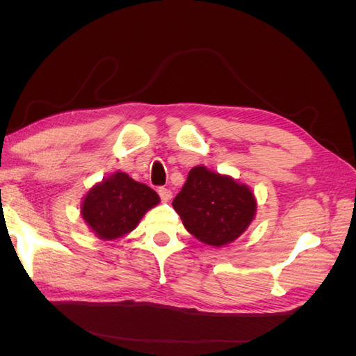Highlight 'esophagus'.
Masks as SVG:
<instances>
[{
    "instance_id": "esophagus-1",
    "label": "esophagus",
    "mask_w": 356,
    "mask_h": 356,
    "mask_svg": "<svg viewBox=\"0 0 356 356\" xmlns=\"http://www.w3.org/2000/svg\"><path fill=\"white\" fill-rule=\"evenodd\" d=\"M159 196L161 199V202H169L172 199V191L169 188L165 187H160L159 188Z\"/></svg>"
}]
</instances>
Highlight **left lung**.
I'll list each match as a JSON object with an SVG mask.
<instances>
[{
    "mask_svg": "<svg viewBox=\"0 0 356 356\" xmlns=\"http://www.w3.org/2000/svg\"><path fill=\"white\" fill-rule=\"evenodd\" d=\"M172 207L195 238L212 246H222L246 230L254 220L257 203L246 186L204 166H196L188 172Z\"/></svg>",
    "mask_w": 356,
    "mask_h": 356,
    "instance_id": "left-lung-1",
    "label": "left lung"
}]
</instances>
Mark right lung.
<instances>
[{
    "mask_svg": "<svg viewBox=\"0 0 356 356\" xmlns=\"http://www.w3.org/2000/svg\"><path fill=\"white\" fill-rule=\"evenodd\" d=\"M159 202L153 188L134 181L124 172H117L86 195L81 217L98 238L113 241L132 232Z\"/></svg>",
    "mask_w": 356,
    "mask_h": 356,
    "instance_id": "obj_1",
    "label": "right lung"
}]
</instances>
